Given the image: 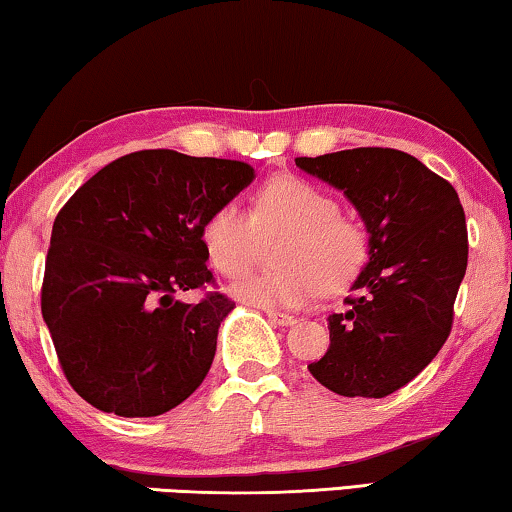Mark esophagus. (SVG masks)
Returning <instances> with one entry per match:
<instances>
[{"label": "esophagus", "instance_id": "34e87169", "mask_svg": "<svg viewBox=\"0 0 512 512\" xmlns=\"http://www.w3.org/2000/svg\"><path fill=\"white\" fill-rule=\"evenodd\" d=\"M266 317H269L271 322L278 324V326H292V324H296V317H294V315H287V312L266 310Z\"/></svg>", "mask_w": 512, "mask_h": 512}]
</instances>
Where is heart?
Wrapping results in <instances>:
<instances>
[{
	"label": "heart",
	"instance_id": "heart-1",
	"mask_svg": "<svg viewBox=\"0 0 512 512\" xmlns=\"http://www.w3.org/2000/svg\"><path fill=\"white\" fill-rule=\"evenodd\" d=\"M280 269L250 271L230 285L236 299L255 308H303L338 294L361 276L370 259V230L363 218L340 211L331 190L294 174L269 179L246 211L223 202L202 225V246L213 269L239 276L257 257L262 239H278Z\"/></svg>",
	"mask_w": 512,
	"mask_h": 512
}]
</instances>
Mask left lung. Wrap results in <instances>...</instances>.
I'll use <instances>...</instances> for the list:
<instances>
[{
	"instance_id": "1",
	"label": "left lung",
	"mask_w": 512,
	"mask_h": 512,
	"mask_svg": "<svg viewBox=\"0 0 512 512\" xmlns=\"http://www.w3.org/2000/svg\"><path fill=\"white\" fill-rule=\"evenodd\" d=\"M296 165L345 190L372 243L347 310L329 317V352L308 370L345 398H386L423 372L451 335L469 257L460 197L398 149L358 147Z\"/></svg>"
}]
</instances>
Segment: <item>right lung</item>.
Masks as SVG:
<instances>
[{"mask_svg":"<svg viewBox=\"0 0 512 512\" xmlns=\"http://www.w3.org/2000/svg\"><path fill=\"white\" fill-rule=\"evenodd\" d=\"M241 160L133 151L75 190L52 225L41 312L61 370L91 407L137 418L181 404L234 308L211 292L202 225L253 181ZM202 288L197 304L173 299Z\"/></svg>","mask_w":512,"mask_h":512,"instance_id":"1","label":"right lung"}]
</instances>
